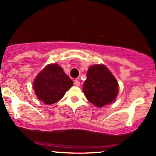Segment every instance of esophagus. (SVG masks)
<instances>
[{
  "mask_svg": "<svg viewBox=\"0 0 156 156\" xmlns=\"http://www.w3.org/2000/svg\"><path fill=\"white\" fill-rule=\"evenodd\" d=\"M73 84H74V85L77 87L80 86V82L78 80H75L74 81H73Z\"/></svg>",
  "mask_w": 156,
  "mask_h": 156,
  "instance_id": "1",
  "label": "esophagus"
}]
</instances>
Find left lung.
<instances>
[{
    "label": "left lung",
    "mask_w": 156,
    "mask_h": 156,
    "mask_svg": "<svg viewBox=\"0 0 156 156\" xmlns=\"http://www.w3.org/2000/svg\"><path fill=\"white\" fill-rule=\"evenodd\" d=\"M83 89L87 100L101 108L115 100L119 93V85L106 66L94 65L87 70Z\"/></svg>",
    "instance_id": "8db88e82"
}]
</instances>
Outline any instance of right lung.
<instances>
[{"mask_svg":"<svg viewBox=\"0 0 156 156\" xmlns=\"http://www.w3.org/2000/svg\"><path fill=\"white\" fill-rule=\"evenodd\" d=\"M73 85V81L58 64L48 65L38 73L33 83L37 97L46 105L60 100Z\"/></svg>","mask_w":156,"mask_h":156,"instance_id":"right-lung-1","label":"right lung"}]
</instances>
